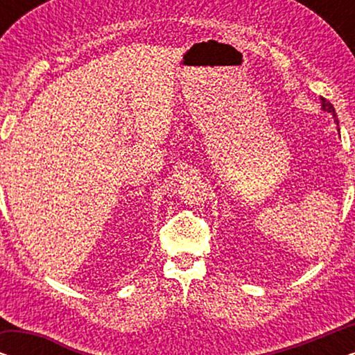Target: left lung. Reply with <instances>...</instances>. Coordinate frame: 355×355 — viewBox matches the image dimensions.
Wrapping results in <instances>:
<instances>
[{
    "label": "left lung",
    "mask_w": 355,
    "mask_h": 355,
    "mask_svg": "<svg viewBox=\"0 0 355 355\" xmlns=\"http://www.w3.org/2000/svg\"><path fill=\"white\" fill-rule=\"evenodd\" d=\"M320 100H322V111H324V113H329V114L333 116L334 123H336V125H338V132H339V123H338V116H336V111H334V108H333V105L329 103V101H328L327 98H323V96H320Z\"/></svg>",
    "instance_id": "obj_1"
}]
</instances>
